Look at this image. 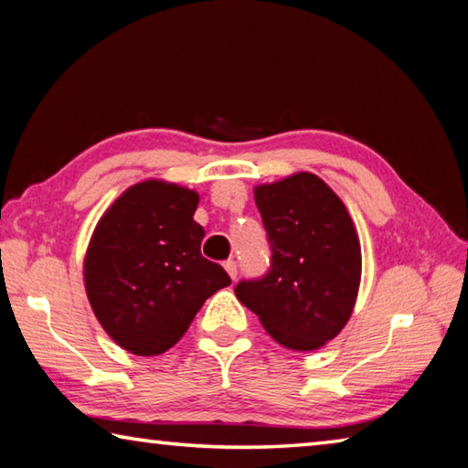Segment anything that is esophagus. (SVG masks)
<instances>
[{
  "label": "esophagus",
  "mask_w": 468,
  "mask_h": 468,
  "mask_svg": "<svg viewBox=\"0 0 468 468\" xmlns=\"http://www.w3.org/2000/svg\"><path fill=\"white\" fill-rule=\"evenodd\" d=\"M224 269H226V271H228V275L232 277V280H236V275H239V267H236V261L228 259L226 263H224Z\"/></svg>",
  "instance_id": "34e87169"
}]
</instances>
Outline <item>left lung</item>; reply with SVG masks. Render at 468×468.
<instances>
[{
	"mask_svg": "<svg viewBox=\"0 0 468 468\" xmlns=\"http://www.w3.org/2000/svg\"><path fill=\"white\" fill-rule=\"evenodd\" d=\"M255 201L271 267L261 280L236 285V298L280 346L321 349L343 331L357 300L362 249L354 219L313 172L257 185Z\"/></svg>",
	"mask_w": 468,
	"mask_h": 468,
	"instance_id": "8db88e82",
	"label": "left lung"
}]
</instances>
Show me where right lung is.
<instances>
[{
  "instance_id": "add662e5",
  "label": "right lung",
  "mask_w": 468,
  "mask_h": 468,
  "mask_svg": "<svg viewBox=\"0 0 468 468\" xmlns=\"http://www.w3.org/2000/svg\"><path fill=\"white\" fill-rule=\"evenodd\" d=\"M197 205L191 188L150 178L98 219L84 259L86 293L98 323L129 354H164L203 302L232 283L224 267L201 257Z\"/></svg>"
}]
</instances>
